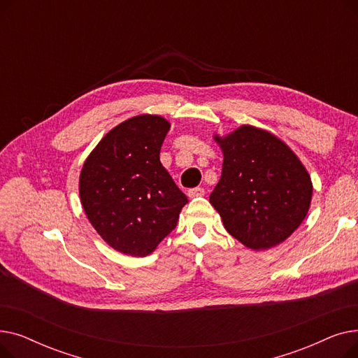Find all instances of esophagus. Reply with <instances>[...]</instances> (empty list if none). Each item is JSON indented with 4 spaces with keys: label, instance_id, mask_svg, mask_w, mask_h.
<instances>
[{
    "label": "esophagus",
    "instance_id": "34e87169",
    "mask_svg": "<svg viewBox=\"0 0 358 358\" xmlns=\"http://www.w3.org/2000/svg\"><path fill=\"white\" fill-rule=\"evenodd\" d=\"M187 196H189L190 199H193V197H200V196H204V190L200 189V187H196V189H192V190L187 192Z\"/></svg>",
    "mask_w": 358,
    "mask_h": 358
}]
</instances>
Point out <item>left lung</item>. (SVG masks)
Segmentation results:
<instances>
[{"mask_svg": "<svg viewBox=\"0 0 358 358\" xmlns=\"http://www.w3.org/2000/svg\"><path fill=\"white\" fill-rule=\"evenodd\" d=\"M213 139L223 165L209 201L224 229L254 251L280 245L309 212L313 185L306 166L286 142L252 124Z\"/></svg>", "mask_w": 358, "mask_h": 358, "instance_id": "8db88e82", "label": "left lung"}]
</instances>
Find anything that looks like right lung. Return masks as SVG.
<instances>
[{
    "instance_id": "right-lung-1",
    "label": "right lung",
    "mask_w": 358,
    "mask_h": 358,
    "mask_svg": "<svg viewBox=\"0 0 358 358\" xmlns=\"http://www.w3.org/2000/svg\"><path fill=\"white\" fill-rule=\"evenodd\" d=\"M169 127L158 115L130 117L106 134L84 161L83 209L107 245L124 255L152 254L177 227L187 203L159 161Z\"/></svg>"
}]
</instances>
